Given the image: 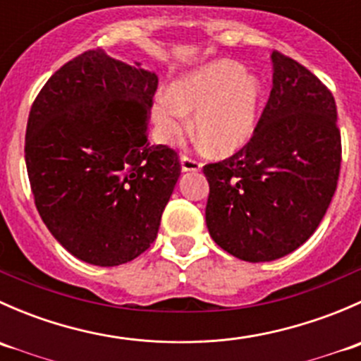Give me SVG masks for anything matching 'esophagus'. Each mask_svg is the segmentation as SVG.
Returning <instances> with one entry per match:
<instances>
[{"instance_id":"obj_1","label":"esophagus","mask_w":361,"mask_h":361,"mask_svg":"<svg viewBox=\"0 0 361 361\" xmlns=\"http://www.w3.org/2000/svg\"><path fill=\"white\" fill-rule=\"evenodd\" d=\"M201 167L202 164L199 162L197 159L188 157V155H183V157H181V171H183V173H188V171H199Z\"/></svg>"}]
</instances>
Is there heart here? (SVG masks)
Returning <instances> with one entry per match:
<instances>
[{
    "mask_svg": "<svg viewBox=\"0 0 361 361\" xmlns=\"http://www.w3.org/2000/svg\"><path fill=\"white\" fill-rule=\"evenodd\" d=\"M262 85L234 61L221 59L199 68L159 94L154 122L160 140L174 145L188 130L187 113L195 115V133L207 150L220 157L241 150L253 136L260 113Z\"/></svg>",
    "mask_w": 361,
    "mask_h": 361,
    "instance_id": "1",
    "label": "heart"
}]
</instances>
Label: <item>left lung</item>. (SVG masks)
Instances as JSON below:
<instances>
[{
    "instance_id": "obj_1",
    "label": "left lung",
    "mask_w": 361,
    "mask_h": 361,
    "mask_svg": "<svg viewBox=\"0 0 361 361\" xmlns=\"http://www.w3.org/2000/svg\"><path fill=\"white\" fill-rule=\"evenodd\" d=\"M272 90L238 154L204 166L206 225L245 262H271L304 245L325 216L341 171L332 92L297 61L272 52Z\"/></svg>"
}]
</instances>
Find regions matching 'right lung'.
<instances>
[{"label":"right lung","mask_w":361,"mask_h":361,"mask_svg":"<svg viewBox=\"0 0 361 361\" xmlns=\"http://www.w3.org/2000/svg\"><path fill=\"white\" fill-rule=\"evenodd\" d=\"M159 78L104 50L57 69L32 103L25 166L36 209L73 257L113 267L140 257L159 232L181 166L148 141Z\"/></svg>","instance_id":"add662e5"}]
</instances>
